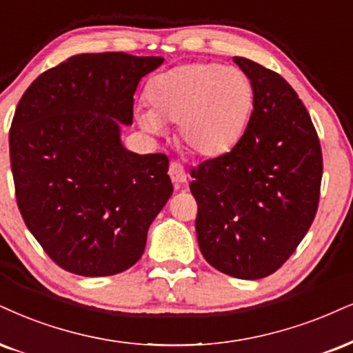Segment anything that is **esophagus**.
I'll return each mask as SVG.
<instances>
[{
	"mask_svg": "<svg viewBox=\"0 0 353 353\" xmlns=\"http://www.w3.org/2000/svg\"><path fill=\"white\" fill-rule=\"evenodd\" d=\"M168 175L172 178V181L175 185H185L188 181V175H186L183 165H180L178 162H172L168 168Z\"/></svg>",
	"mask_w": 353,
	"mask_h": 353,
	"instance_id": "esophagus-1",
	"label": "esophagus"
}]
</instances>
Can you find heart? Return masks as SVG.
Segmentation results:
<instances>
[{
    "label": "heart",
    "instance_id": "obj_1",
    "mask_svg": "<svg viewBox=\"0 0 353 353\" xmlns=\"http://www.w3.org/2000/svg\"><path fill=\"white\" fill-rule=\"evenodd\" d=\"M149 106L136 117L154 136L176 123L181 145L204 159L229 154L249 121L254 90L249 77L219 63H185L155 75L147 85Z\"/></svg>",
    "mask_w": 353,
    "mask_h": 353
}]
</instances>
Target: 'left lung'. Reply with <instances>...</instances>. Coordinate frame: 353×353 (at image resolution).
<instances>
[{
    "label": "left lung",
    "instance_id": "obj_1",
    "mask_svg": "<svg viewBox=\"0 0 353 353\" xmlns=\"http://www.w3.org/2000/svg\"><path fill=\"white\" fill-rule=\"evenodd\" d=\"M254 111L229 154L193 168L196 236L206 262L225 275L259 280L276 272L310 230L319 203L323 154L296 91L243 57Z\"/></svg>",
    "mask_w": 353,
    "mask_h": 353
}]
</instances>
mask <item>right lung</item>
I'll return each instance as SVG.
<instances>
[{
  "label": "right lung",
  "mask_w": 353,
  "mask_h": 353,
  "mask_svg": "<svg viewBox=\"0 0 353 353\" xmlns=\"http://www.w3.org/2000/svg\"><path fill=\"white\" fill-rule=\"evenodd\" d=\"M163 57H68L30 83L10 130L26 225L67 272L110 276L141 259L147 230L173 193L168 159L123 145L134 93Z\"/></svg>",
  "instance_id": "obj_1"
}]
</instances>
